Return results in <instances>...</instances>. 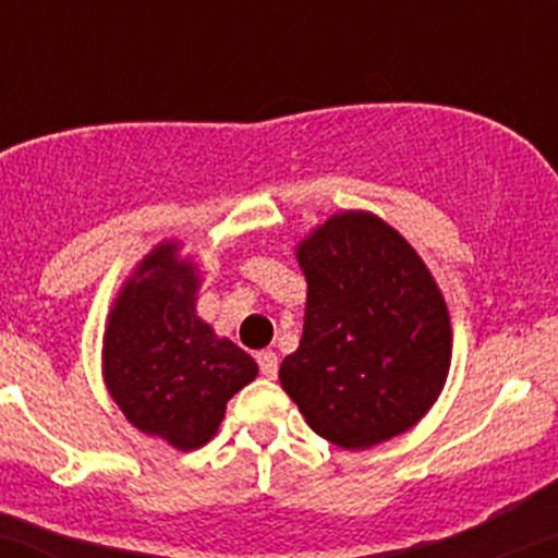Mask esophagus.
I'll return each instance as SVG.
<instances>
[{
	"mask_svg": "<svg viewBox=\"0 0 558 558\" xmlns=\"http://www.w3.org/2000/svg\"><path fill=\"white\" fill-rule=\"evenodd\" d=\"M256 363H259V373L265 378L278 376V354H275L272 349H262V352H256Z\"/></svg>",
	"mask_w": 558,
	"mask_h": 558,
	"instance_id": "1",
	"label": "esophagus"
}]
</instances>
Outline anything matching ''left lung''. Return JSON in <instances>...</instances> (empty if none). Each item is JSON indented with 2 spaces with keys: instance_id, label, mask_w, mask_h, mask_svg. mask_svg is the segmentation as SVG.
I'll return each mask as SVG.
<instances>
[{
  "instance_id": "obj_1",
  "label": "left lung",
  "mask_w": 558,
  "mask_h": 558,
  "mask_svg": "<svg viewBox=\"0 0 558 558\" xmlns=\"http://www.w3.org/2000/svg\"><path fill=\"white\" fill-rule=\"evenodd\" d=\"M307 275L299 349L280 384L310 428L365 450L418 424L450 371V315L421 256L365 211L330 217L296 251Z\"/></svg>"
}]
</instances>
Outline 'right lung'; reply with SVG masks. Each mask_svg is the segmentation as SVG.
<instances>
[{"instance_id": "obj_1", "label": "right lung", "mask_w": 558, "mask_h": 558, "mask_svg": "<svg viewBox=\"0 0 558 558\" xmlns=\"http://www.w3.org/2000/svg\"><path fill=\"white\" fill-rule=\"evenodd\" d=\"M198 275L174 243L148 254L110 310L106 384L140 432L177 450L206 445L235 391L256 378L251 354L195 315Z\"/></svg>"}]
</instances>
